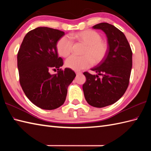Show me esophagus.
Masks as SVG:
<instances>
[{
	"label": "esophagus",
	"instance_id": "34e87169",
	"mask_svg": "<svg viewBox=\"0 0 151 151\" xmlns=\"http://www.w3.org/2000/svg\"><path fill=\"white\" fill-rule=\"evenodd\" d=\"M75 73H76V75H81L82 74V72L81 71H75Z\"/></svg>",
	"mask_w": 151,
	"mask_h": 151
}]
</instances>
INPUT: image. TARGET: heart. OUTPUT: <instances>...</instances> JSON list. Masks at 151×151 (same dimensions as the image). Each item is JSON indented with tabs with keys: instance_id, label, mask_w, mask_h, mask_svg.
<instances>
[{
	"instance_id": "b5f03b06",
	"label": "heart",
	"mask_w": 151,
	"mask_h": 151,
	"mask_svg": "<svg viewBox=\"0 0 151 151\" xmlns=\"http://www.w3.org/2000/svg\"><path fill=\"white\" fill-rule=\"evenodd\" d=\"M72 37L77 42L86 45L83 51L84 55L71 56L65 61V65L74 70H81L90 67L92 63L98 64L106 56L108 47L102 40L101 34L93 30H86L74 34ZM73 41L68 37L63 36L58 41L56 48L60 56L67 57L71 53Z\"/></svg>"
}]
</instances>
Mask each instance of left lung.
Instances as JSON below:
<instances>
[{
  "label": "left lung",
  "mask_w": 151,
  "mask_h": 151,
  "mask_svg": "<svg viewBox=\"0 0 151 151\" xmlns=\"http://www.w3.org/2000/svg\"><path fill=\"white\" fill-rule=\"evenodd\" d=\"M92 28L106 34L108 50L105 58L91 69L98 75L84 73L86 81L82 88L89 104L103 108L116 102L126 91L132 66V52L124 34L114 25L101 22Z\"/></svg>",
  "instance_id": "left-lung-1"
}]
</instances>
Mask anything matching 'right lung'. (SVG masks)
Segmentation results:
<instances>
[{
  "mask_svg": "<svg viewBox=\"0 0 151 151\" xmlns=\"http://www.w3.org/2000/svg\"><path fill=\"white\" fill-rule=\"evenodd\" d=\"M64 32L37 27L26 34L17 53L19 82L24 94L34 104L44 110H54L65 101L67 87L76 74L69 68L60 69L56 44ZM57 74L50 75V70Z\"/></svg>",
  "mask_w": 151,
  "mask_h": 151,
  "instance_id": "obj_1",
  "label": "right lung"
}]
</instances>
